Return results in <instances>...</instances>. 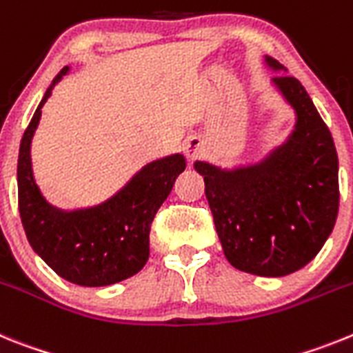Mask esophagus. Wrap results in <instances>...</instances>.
Returning a JSON list of instances; mask_svg holds the SVG:
<instances>
[{"label":"esophagus","instance_id":"34e87169","mask_svg":"<svg viewBox=\"0 0 353 353\" xmlns=\"http://www.w3.org/2000/svg\"><path fill=\"white\" fill-rule=\"evenodd\" d=\"M202 152V142L199 139H188L185 143V154L188 159H195Z\"/></svg>","mask_w":353,"mask_h":353}]
</instances>
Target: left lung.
I'll return each instance as SVG.
<instances>
[{
  "instance_id": "left-lung-1",
  "label": "left lung",
  "mask_w": 353,
  "mask_h": 353,
  "mask_svg": "<svg viewBox=\"0 0 353 353\" xmlns=\"http://www.w3.org/2000/svg\"><path fill=\"white\" fill-rule=\"evenodd\" d=\"M295 110L293 133L259 163L220 168L195 161L228 261L261 277H283L314 259L338 219V152L299 79L265 57Z\"/></svg>"
}]
</instances>
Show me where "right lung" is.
<instances>
[{"label": "right lung", "mask_w": 353, "mask_h": 353, "mask_svg": "<svg viewBox=\"0 0 353 353\" xmlns=\"http://www.w3.org/2000/svg\"><path fill=\"white\" fill-rule=\"evenodd\" d=\"M69 72L63 67L37 106L24 131L17 159V197L24 232L49 268L79 286H110L139 274L149 259L151 223L186 168L183 154H170L142 167L108 201L85 210L51 206L33 179L32 139L42 106L54 85Z\"/></svg>", "instance_id": "obj_1"}]
</instances>
